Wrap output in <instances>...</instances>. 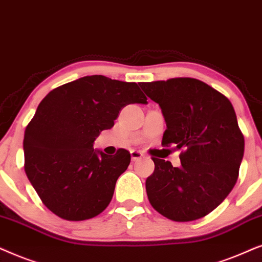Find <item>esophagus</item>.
<instances>
[{
  "instance_id": "1",
  "label": "esophagus",
  "mask_w": 262,
  "mask_h": 262,
  "mask_svg": "<svg viewBox=\"0 0 262 262\" xmlns=\"http://www.w3.org/2000/svg\"><path fill=\"white\" fill-rule=\"evenodd\" d=\"M130 156H132V160H133V162H137V160L142 158V153L140 151H132Z\"/></svg>"
}]
</instances>
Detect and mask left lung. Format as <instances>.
<instances>
[{
    "label": "left lung",
    "instance_id": "8db88e82",
    "mask_svg": "<svg viewBox=\"0 0 262 262\" xmlns=\"http://www.w3.org/2000/svg\"><path fill=\"white\" fill-rule=\"evenodd\" d=\"M166 122L162 145L181 149V166L155 158L146 180L149 204L173 222L200 219L224 201L238 179L245 137L232 104L193 78L140 82Z\"/></svg>",
    "mask_w": 262,
    "mask_h": 262
}]
</instances>
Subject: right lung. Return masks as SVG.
<instances>
[{
	"label": "right lung",
	"instance_id": "obj_1",
	"mask_svg": "<svg viewBox=\"0 0 262 262\" xmlns=\"http://www.w3.org/2000/svg\"><path fill=\"white\" fill-rule=\"evenodd\" d=\"M137 82L83 76L48 93L25 129V172L43 204L66 221L93 218L113 199L115 184L130 163L118 148L107 156L93 148L114 127L125 105L146 104Z\"/></svg>",
	"mask_w": 262,
	"mask_h": 262
}]
</instances>
